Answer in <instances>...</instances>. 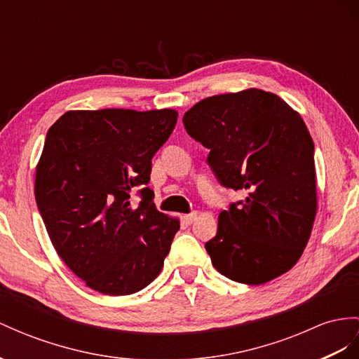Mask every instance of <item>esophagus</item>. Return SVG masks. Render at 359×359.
I'll list each match as a JSON object with an SVG mask.
<instances>
[{"label":"esophagus","instance_id":"1","mask_svg":"<svg viewBox=\"0 0 359 359\" xmlns=\"http://www.w3.org/2000/svg\"><path fill=\"white\" fill-rule=\"evenodd\" d=\"M197 218V212H192V214H188V215H183V219H185L187 224H192L196 222Z\"/></svg>","mask_w":359,"mask_h":359}]
</instances>
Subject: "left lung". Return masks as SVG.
Instances as JSON below:
<instances>
[{
	"instance_id": "1",
	"label": "left lung",
	"mask_w": 359,
	"mask_h": 359,
	"mask_svg": "<svg viewBox=\"0 0 359 359\" xmlns=\"http://www.w3.org/2000/svg\"><path fill=\"white\" fill-rule=\"evenodd\" d=\"M183 126L210 150L219 183L247 194L218 215L217 235L205 244L217 271L262 285L291 270L317 214L314 142L302 116L276 94L250 88L198 101Z\"/></svg>"
}]
</instances>
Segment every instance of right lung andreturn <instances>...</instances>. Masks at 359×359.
Returning a JSON list of instances; mask_svg holds the SVG:
<instances>
[{
  "instance_id": "1",
  "label": "right lung",
  "mask_w": 359,
  "mask_h": 359,
  "mask_svg": "<svg viewBox=\"0 0 359 359\" xmlns=\"http://www.w3.org/2000/svg\"><path fill=\"white\" fill-rule=\"evenodd\" d=\"M172 109L69 110L45 137L34 196L57 255L89 288L127 296L163 267L179 218L159 212L151 159L177 123Z\"/></svg>"
}]
</instances>
